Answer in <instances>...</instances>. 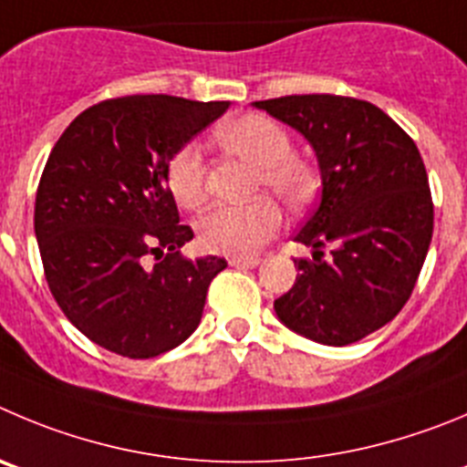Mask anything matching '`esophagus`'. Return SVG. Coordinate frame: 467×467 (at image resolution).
Returning a JSON list of instances; mask_svg holds the SVG:
<instances>
[{
	"label": "esophagus",
	"instance_id": "34e87169",
	"mask_svg": "<svg viewBox=\"0 0 467 467\" xmlns=\"http://www.w3.org/2000/svg\"><path fill=\"white\" fill-rule=\"evenodd\" d=\"M228 263L233 265V267H244V269L251 267V269H254V267H258V265H260V258H254V255H251V258H234V255H233Z\"/></svg>",
	"mask_w": 467,
	"mask_h": 467
}]
</instances>
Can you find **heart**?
I'll use <instances>...</instances> for the list:
<instances>
[{
	"label": "heart",
	"mask_w": 467,
	"mask_h": 467,
	"mask_svg": "<svg viewBox=\"0 0 467 467\" xmlns=\"http://www.w3.org/2000/svg\"><path fill=\"white\" fill-rule=\"evenodd\" d=\"M216 138L225 150L242 156L258 168V186L272 191L287 207H302L316 191V170L306 159L293 151L287 130L272 117L239 115L216 129ZM165 182L172 198L186 209H198L207 198L204 189V159L195 145L174 151L165 168ZM281 228V212L267 198L244 207L221 204L198 221L202 248L212 254L246 258L254 255Z\"/></svg>",
	"instance_id": "heart-1"
}]
</instances>
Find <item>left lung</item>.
Segmentation results:
<instances>
[{
  "instance_id": "left-lung-1",
  "label": "left lung",
  "mask_w": 467,
  "mask_h": 467,
  "mask_svg": "<svg viewBox=\"0 0 467 467\" xmlns=\"http://www.w3.org/2000/svg\"><path fill=\"white\" fill-rule=\"evenodd\" d=\"M311 142L322 177L316 212L295 242L297 281L274 302L278 320L322 343L350 346L399 316L433 237L424 161L389 115L350 96L302 94L255 101ZM333 246L324 260L321 248Z\"/></svg>"
}]
</instances>
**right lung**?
<instances>
[{"label":"right lung","mask_w":467,"mask_h":467,"mask_svg":"<svg viewBox=\"0 0 467 467\" xmlns=\"http://www.w3.org/2000/svg\"><path fill=\"white\" fill-rule=\"evenodd\" d=\"M168 94L87 108L43 168L34 233L52 297L96 346L150 359L184 343L225 258L186 260L193 230L165 182L174 151L228 110ZM155 255L157 263L147 265Z\"/></svg>","instance_id":"1"}]
</instances>
